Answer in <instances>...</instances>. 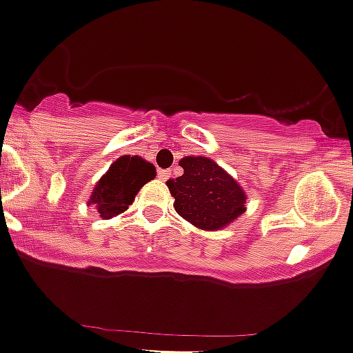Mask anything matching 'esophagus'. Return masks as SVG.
I'll return each mask as SVG.
<instances>
[{
    "label": "esophagus",
    "instance_id": "34e87169",
    "mask_svg": "<svg viewBox=\"0 0 353 353\" xmlns=\"http://www.w3.org/2000/svg\"><path fill=\"white\" fill-rule=\"evenodd\" d=\"M170 175H172V172H170V170H159V173H158L159 180H163V181L168 180Z\"/></svg>",
    "mask_w": 353,
    "mask_h": 353
}]
</instances>
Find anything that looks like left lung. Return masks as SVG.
Here are the masks:
<instances>
[{
  "mask_svg": "<svg viewBox=\"0 0 353 353\" xmlns=\"http://www.w3.org/2000/svg\"><path fill=\"white\" fill-rule=\"evenodd\" d=\"M183 175L166 181L175 211L199 230L214 232L232 225L245 212L242 185L205 156H187L178 161Z\"/></svg>",
  "mask_w": 353,
  "mask_h": 353,
  "instance_id": "obj_1",
  "label": "left lung"
}]
</instances>
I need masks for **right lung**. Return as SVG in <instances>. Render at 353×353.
<instances>
[{
  "instance_id": "1",
  "label": "right lung",
  "mask_w": 353,
  "mask_h": 353,
  "mask_svg": "<svg viewBox=\"0 0 353 353\" xmlns=\"http://www.w3.org/2000/svg\"><path fill=\"white\" fill-rule=\"evenodd\" d=\"M156 168L141 156H121L92 188L87 205L97 209L103 219L127 211L142 187L154 180Z\"/></svg>"
}]
</instances>
